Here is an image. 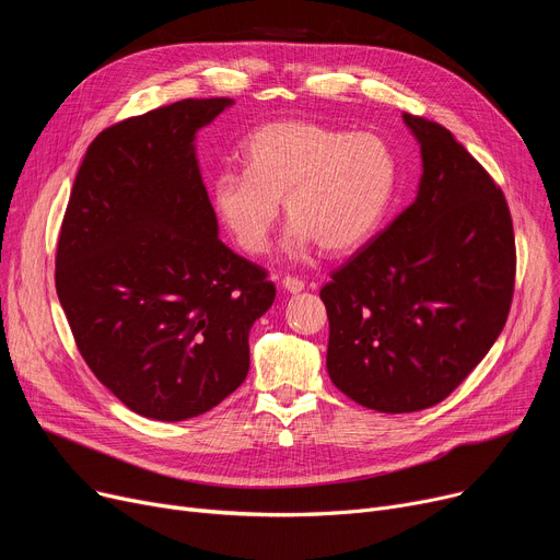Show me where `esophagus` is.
I'll return each instance as SVG.
<instances>
[{
	"mask_svg": "<svg viewBox=\"0 0 560 560\" xmlns=\"http://www.w3.org/2000/svg\"><path fill=\"white\" fill-rule=\"evenodd\" d=\"M281 285H283V290L292 292V295H298V292L304 290V281H302V279H295V277H283V279H281Z\"/></svg>",
	"mask_w": 560,
	"mask_h": 560,
	"instance_id": "34e87169",
	"label": "esophagus"
}]
</instances>
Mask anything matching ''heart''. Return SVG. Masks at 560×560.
Masks as SVG:
<instances>
[{
  "label": "heart",
  "mask_w": 560,
  "mask_h": 560,
  "mask_svg": "<svg viewBox=\"0 0 560 560\" xmlns=\"http://www.w3.org/2000/svg\"><path fill=\"white\" fill-rule=\"evenodd\" d=\"M245 172H220L213 209L249 254L270 247L281 199L292 220L283 249L302 256L313 245L349 254L384 226L397 195L399 161L386 138L304 120L270 122L243 144Z\"/></svg>",
  "instance_id": "b5f03b06"
}]
</instances>
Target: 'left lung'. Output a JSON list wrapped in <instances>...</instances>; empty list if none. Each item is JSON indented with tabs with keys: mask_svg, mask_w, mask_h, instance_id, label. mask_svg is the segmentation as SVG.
<instances>
[{
	"mask_svg": "<svg viewBox=\"0 0 560 560\" xmlns=\"http://www.w3.org/2000/svg\"><path fill=\"white\" fill-rule=\"evenodd\" d=\"M401 120L422 156L416 201L319 292L334 386L378 413L443 401L502 334L515 283L504 192L452 131Z\"/></svg>",
	"mask_w": 560,
	"mask_h": 560,
	"instance_id": "obj_1",
	"label": "left lung"
}]
</instances>
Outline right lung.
Listing matches in <instances>:
<instances>
[{"instance_id":"add662e5","label":"right lung","mask_w":560,"mask_h":560,"mask_svg":"<svg viewBox=\"0 0 560 560\" xmlns=\"http://www.w3.org/2000/svg\"><path fill=\"white\" fill-rule=\"evenodd\" d=\"M233 106L182 100L102 131L77 172L56 292L83 361L133 413L182 422L249 372V331L275 302L258 265L218 238L197 131Z\"/></svg>"}]
</instances>
